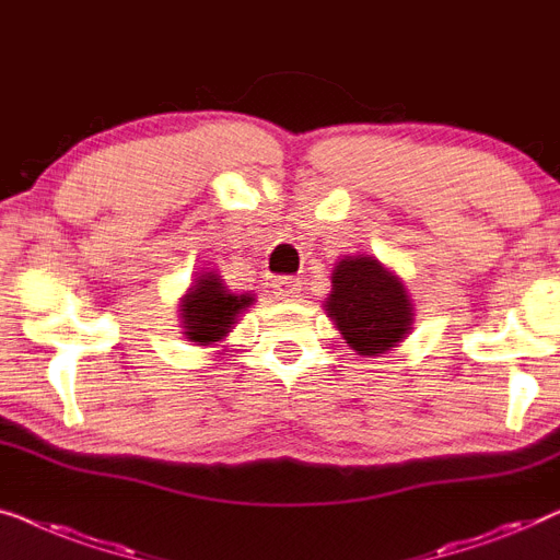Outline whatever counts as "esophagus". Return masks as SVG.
<instances>
[{
    "mask_svg": "<svg viewBox=\"0 0 560 560\" xmlns=\"http://www.w3.org/2000/svg\"><path fill=\"white\" fill-rule=\"evenodd\" d=\"M273 294H277L279 299H296L299 296V291H302V281L299 279H291V277H279V279H273Z\"/></svg>",
    "mask_w": 560,
    "mask_h": 560,
    "instance_id": "obj_1",
    "label": "esophagus"
}]
</instances>
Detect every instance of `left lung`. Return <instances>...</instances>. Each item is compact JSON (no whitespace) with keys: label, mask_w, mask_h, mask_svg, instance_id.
I'll return each mask as SVG.
<instances>
[{"label":"left lung","mask_w":560,"mask_h":560,"mask_svg":"<svg viewBox=\"0 0 560 560\" xmlns=\"http://www.w3.org/2000/svg\"><path fill=\"white\" fill-rule=\"evenodd\" d=\"M325 310L358 355H383L413 329L404 281L375 256H345L335 266Z\"/></svg>","instance_id":"left-lung-1"}]
</instances>
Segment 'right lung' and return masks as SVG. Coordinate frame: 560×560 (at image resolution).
<instances>
[{
	"instance_id": "1",
	"label": "right lung",
	"mask_w": 560,
	"mask_h": 560,
	"mask_svg": "<svg viewBox=\"0 0 560 560\" xmlns=\"http://www.w3.org/2000/svg\"><path fill=\"white\" fill-rule=\"evenodd\" d=\"M254 294H233L215 271H202L187 294L179 299L185 340L195 345H215L228 337Z\"/></svg>"
}]
</instances>
